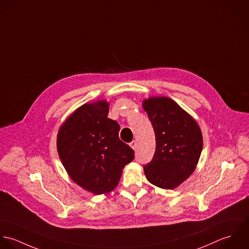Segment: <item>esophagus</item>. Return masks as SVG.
<instances>
[{
    "label": "esophagus",
    "mask_w": 249,
    "mask_h": 249,
    "mask_svg": "<svg viewBox=\"0 0 249 249\" xmlns=\"http://www.w3.org/2000/svg\"><path fill=\"white\" fill-rule=\"evenodd\" d=\"M130 146L134 150L137 149V146H138V142L136 141H133L131 143H130Z\"/></svg>",
    "instance_id": "obj_1"
}]
</instances>
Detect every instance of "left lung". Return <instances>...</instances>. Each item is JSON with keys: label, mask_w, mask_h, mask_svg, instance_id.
I'll return each instance as SVG.
<instances>
[{"label": "left lung", "mask_w": 249, "mask_h": 249, "mask_svg": "<svg viewBox=\"0 0 249 249\" xmlns=\"http://www.w3.org/2000/svg\"><path fill=\"white\" fill-rule=\"evenodd\" d=\"M156 137L152 160L143 166L146 179L156 187L173 190L196 170L203 137L196 119L175 101L153 96L142 101Z\"/></svg>", "instance_id": "1"}]
</instances>
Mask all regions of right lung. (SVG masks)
<instances>
[{
	"mask_svg": "<svg viewBox=\"0 0 249 249\" xmlns=\"http://www.w3.org/2000/svg\"><path fill=\"white\" fill-rule=\"evenodd\" d=\"M108 108L107 100L82 105L61 124L56 137L67 174L94 195L113 191L124 166L135 158L134 150L119 140L118 123L107 118Z\"/></svg>",
	"mask_w": 249,
	"mask_h": 249,
	"instance_id": "obj_1",
	"label": "right lung"
}]
</instances>
